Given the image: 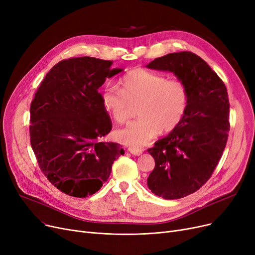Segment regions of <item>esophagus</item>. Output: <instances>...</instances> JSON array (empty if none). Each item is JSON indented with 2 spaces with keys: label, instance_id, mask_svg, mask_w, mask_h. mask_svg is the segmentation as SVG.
Returning <instances> with one entry per match:
<instances>
[{
  "label": "esophagus",
  "instance_id": "1",
  "mask_svg": "<svg viewBox=\"0 0 255 255\" xmlns=\"http://www.w3.org/2000/svg\"><path fill=\"white\" fill-rule=\"evenodd\" d=\"M128 151H129L131 154H133V155L139 156V155H141V154H142L143 149L136 148V146H129V148H128Z\"/></svg>",
  "mask_w": 255,
  "mask_h": 255
}]
</instances>
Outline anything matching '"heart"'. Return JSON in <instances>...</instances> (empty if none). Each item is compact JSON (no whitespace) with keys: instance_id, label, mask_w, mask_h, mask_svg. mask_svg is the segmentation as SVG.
Here are the masks:
<instances>
[{"instance_id":"b5f03b06","label":"heart","mask_w":255,"mask_h":255,"mask_svg":"<svg viewBox=\"0 0 255 255\" xmlns=\"http://www.w3.org/2000/svg\"><path fill=\"white\" fill-rule=\"evenodd\" d=\"M100 98L104 110L118 123H124L130 115V104L138 102L136 115L118 131V138L132 146H140L150 141L161 130L175 129L187 109V90L178 79H166L163 75L144 69H134L120 79L116 85L105 86Z\"/></svg>"}]
</instances>
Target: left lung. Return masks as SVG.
<instances>
[{"instance_id": "8db88e82", "label": "left lung", "mask_w": 255, "mask_h": 255, "mask_svg": "<svg viewBox=\"0 0 255 255\" xmlns=\"http://www.w3.org/2000/svg\"><path fill=\"white\" fill-rule=\"evenodd\" d=\"M146 67L172 72L187 90L181 123L148 150L155 160L149 189L164 199L182 198L207 183L223 154L230 131L229 95L217 73L193 52L168 53Z\"/></svg>"}]
</instances>
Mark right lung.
Returning a JSON list of instances; mask_svg holds the SVG:
<instances>
[{"label":"right lung","instance_id":"right-lung-1","mask_svg":"<svg viewBox=\"0 0 255 255\" xmlns=\"http://www.w3.org/2000/svg\"><path fill=\"white\" fill-rule=\"evenodd\" d=\"M113 62L92 57L56 64L35 93L30 107V139L40 169L70 196L96 193L109 179L115 160L125 151L101 141L112 130L98 89L123 71Z\"/></svg>","mask_w":255,"mask_h":255}]
</instances>
